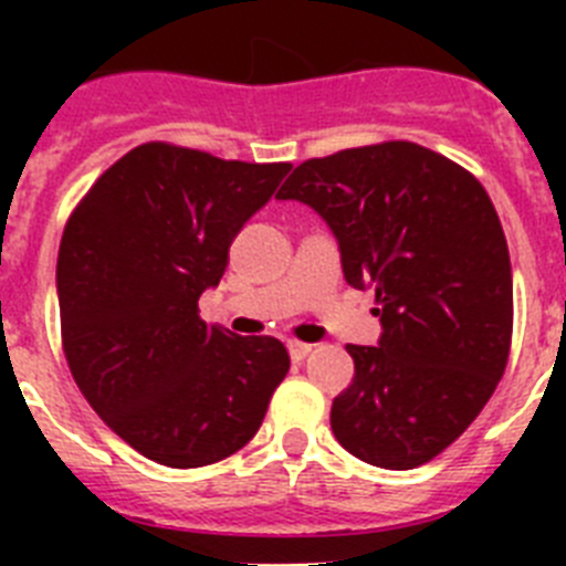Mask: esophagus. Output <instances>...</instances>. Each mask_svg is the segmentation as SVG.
<instances>
[{"mask_svg": "<svg viewBox=\"0 0 566 566\" xmlns=\"http://www.w3.org/2000/svg\"><path fill=\"white\" fill-rule=\"evenodd\" d=\"M289 354H292L294 363H300V359H306L312 354V345L300 343V339H289Z\"/></svg>", "mask_w": 566, "mask_h": 566, "instance_id": "obj_1", "label": "esophagus"}]
</instances>
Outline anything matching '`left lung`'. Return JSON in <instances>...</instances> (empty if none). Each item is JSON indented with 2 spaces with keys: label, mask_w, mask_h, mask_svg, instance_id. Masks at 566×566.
Wrapping results in <instances>:
<instances>
[{
  "label": "left lung",
  "mask_w": 566,
  "mask_h": 566,
  "mask_svg": "<svg viewBox=\"0 0 566 566\" xmlns=\"http://www.w3.org/2000/svg\"><path fill=\"white\" fill-rule=\"evenodd\" d=\"M280 201L328 223L348 286L374 289L377 345H345L352 385L334 399L345 451L411 470L457 442L496 391L513 337V274L482 184L413 142L303 161Z\"/></svg>",
  "instance_id": "obj_1"
}]
</instances>
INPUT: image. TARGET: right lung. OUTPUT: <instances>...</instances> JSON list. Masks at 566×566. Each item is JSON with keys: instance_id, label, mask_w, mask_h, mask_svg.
<instances>
[{"instance_id": "add662e5", "label": "right lung", "mask_w": 566, "mask_h": 566, "mask_svg": "<svg viewBox=\"0 0 566 566\" xmlns=\"http://www.w3.org/2000/svg\"><path fill=\"white\" fill-rule=\"evenodd\" d=\"M292 164L223 161L149 142L73 209L56 263L62 345L93 411L167 468H203L258 433L286 345L209 326L198 297Z\"/></svg>"}]
</instances>
